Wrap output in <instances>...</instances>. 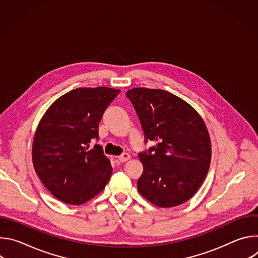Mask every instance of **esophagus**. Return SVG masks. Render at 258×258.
Here are the masks:
<instances>
[{"label":"esophagus","mask_w":258,"mask_h":258,"mask_svg":"<svg viewBox=\"0 0 258 258\" xmlns=\"http://www.w3.org/2000/svg\"><path fill=\"white\" fill-rule=\"evenodd\" d=\"M130 158H131V155H130L128 153H123V154H121L120 156H118V159H119V161H121V162H125V161L130 160Z\"/></svg>","instance_id":"34e87169"}]
</instances>
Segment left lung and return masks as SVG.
<instances>
[{"instance_id":"8db88e82","label":"left lung","mask_w":258,"mask_h":258,"mask_svg":"<svg viewBox=\"0 0 258 258\" xmlns=\"http://www.w3.org/2000/svg\"><path fill=\"white\" fill-rule=\"evenodd\" d=\"M147 140L156 143L141 153L144 171L139 193L150 203L169 208L191 199L204 181L211 160V143L201 115L185 100L158 89L126 92Z\"/></svg>"}]
</instances>
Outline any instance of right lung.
<instances>
[{"label":"right lung","instance_id":"add662e5","mask_svg":"<svg viewBox=\"0 0 258 258\" xmlns=\"http://www.w3.org/2000/svg\"><path fill=\"white\" fill-rule=\"evenodd\" d=\"M119 90L79 88L59 97L45 112L34 133V170L58 200L82 205L103 191L112 166L102 147L89 149L98 139L99 122Z\"/></svg>","mask_w":258,"mask_h":258}]
</instances>
